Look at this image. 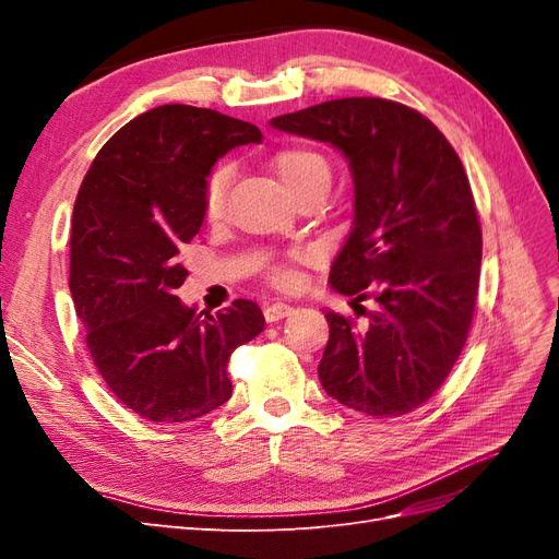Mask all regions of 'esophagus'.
Here are the masks:
<instances>
[{
  "instance_id": "1",
  "label": "esophagus",
  "mask_w": 559,
  "mask_h": 559,
  "mask_svg": "<svg viewBox=\"0 0 559 559\" xmlns=\"http://www.w3.org/2000/svg\"><path fill=\"white\" fill-rule=\"evenodd\" d=\"M294 312L292 306H286V302H267L263 308V317L265 321H280L284 317H289Z\"/></svg>"
}]
</instances>
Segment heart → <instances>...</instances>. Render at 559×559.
Wrapping results in <instances>:
<instances>
[{"mask_svg":"<svg viewBox=\"0 0 559 559\" xmlns=\"http://www.w3.org/2000/svg\"><path fill=\"white\" fill-rule=\"evenodd\" d=\"M273 173L277 175L282 189L294 200L314 191H329L331 186V165L324 154L310 146H286L273 156ZM230 167H218L212 173L205 189V214L207 218H218L226 210V193L230 186ZM296 275L292 270L277 273V284L292 286Z\"/></svg>","mask_w":559,"mask_h":559,"instance_id":"heart-1","label":"heart"}]
</instances>
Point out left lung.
<instances>
[{
  "label": "left lung",
  "mask_w": 559,
  "mask_h": 559,
  "mask_svg": "<svg viewBox=\"0 0 559 559\" xmlns=\"http://www.w3.org/2000/svg\"><path fill=\"white\" fill-rule=\"evenodd\" d=\"M270 126L341 151L354 183L329 282L376 310L366 326L326 312L319 382L359 413H411L448 378L476 308L483 238L464 165L429 118L380 97L331 99Z\"/></svg>",
  "instance_id": "obj_1"
}]
</instances>
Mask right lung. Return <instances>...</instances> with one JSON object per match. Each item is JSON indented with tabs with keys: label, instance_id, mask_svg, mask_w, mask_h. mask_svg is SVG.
<instances>
[{
	"label": "right lung",
	"instance_id": "add662e5",
	"mask_svg": "<svg viewBox=\"0 0 559 559\" xmlns=\"http://www.w3.org/2000/svg\"><path fill=\"white\" fill-rule=\"evenodd\" d=\"M257 126L214 109L163 105L99 148L72 214L70 292L107 386L148 421H191L224 405L228 357L263 331L257 302L210 314L175 292L179 263L205 222L218 158L261 144Z\"/></svg>",
	"mask_w": 559,
	"mask_h": 559
}]
</instances>
